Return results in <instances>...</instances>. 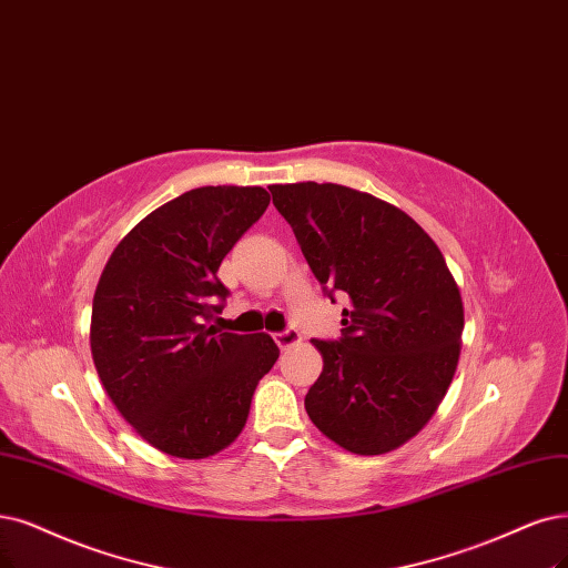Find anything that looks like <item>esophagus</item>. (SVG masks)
<instances>
[{"label": "esophagus", "instance_id": "obj_1", "mask_svg": "<svg viewBox=\"0 0 568 568\" xmlns=\"http://www.w3.org/2000/svg\"><path fill=\"white\" fill-rule=\"evenodd\" d=\"M273 342H276L281 348H290V346H295V344L302 342V334L295 327H285V329L273 334Z\"/></svg>", "mask_w": 568, "mask_h": 568}]
</instances>
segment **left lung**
Instances as JSON below:
<instances>
[{
    "instance_id": "left-lung-1",
    "label": "left lung",
    "mask_w": 568,
    "mask_h": 568,
    "mask_svg": "<svg viewBox=\"0 0 568 568\" xmlns=\"http://www.w3.org/2000/svg\"><path fill=\"white\" fill-rule=\"evenodd\" d=\"M325 295H348L342 337L311 339L323 374L304 397L339 447L374 456L422 430L454 379L464 302L443 252L403 210L342 184H273Z\"/></svg>"
}]
</instances>
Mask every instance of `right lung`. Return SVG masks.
Returning <instances> with one entry per match:
<instances>
[{
  "mask_svg": "<svg viewBox=\"0 0 568 568\" xmlns=\"http://www.w3.org/2000/svg\"><path fill=\"white\" fill-rule=\"evenodd\" d=\"M262 186H199L146 215L104 266L91 318L100 382L152 447L205 458L234 443L278 358L268 334L220 332L226 252L268 205Z\"/></svg>",
  "mask_w": 568,
  "mask_h": 568,
  "instance_id": "add662e5",
  "label": "right lung"
}]
</instances>
